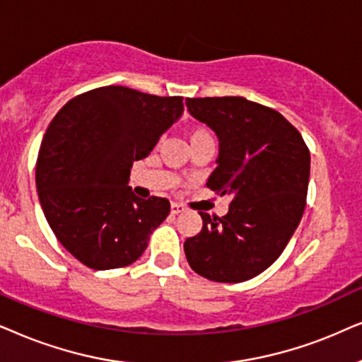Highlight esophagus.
Segmentation results:
<instances>
[{"mask_svg": "<svg viewBox=\"0 0 362 362\" xmlns=\"http://www.w3.org/2000/svg\"><path fill=\"white\" fill-rule=\"evenodd\" d=\"M170 211L173 215H178V214H182V211H185V206L182 204H177V202H173V204L170 205Z\"/></svg>", "mask_w": 362, "mask_h": 362, "instance_id": "1", "label": "esophagus"}]
</instances>
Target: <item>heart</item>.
<instances>
[{
    "label": "heart",
    "mask_w": 362,
    "mask_h": 362,
    "mask_svg": "<svg viewBox=\"0 0 362 362\" xmlns=\"http://www.w3.org/2000/svg\"><path fill=\"white\" fill-rule=\"evenodd\" d=\"M206 136H210V132L206 131V129H204V127H195V129H192V131L189 132L190 142H194V141H197V139H200V137H206Z\"/></svg>",
    "instance_id": "heart-1"
}]
</instances>
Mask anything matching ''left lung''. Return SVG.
Listing matches in <instances>:
<instances>
[{
  "instance_id": "1",
  "label": "left lung",
  "mask_w": 362,
  "mask_h": 362,
  "mask_svg": "<svg viewBox=\"0 0 362 362\" xmlns=\"http://www.w3.org/2000/svg\"><path fill=\"white\" fill-rule=\"evenodd\" d=\"M218 137L206 187L230 195L225 216L199 211L204 226L184 243L195 273L218 283L252 279L276 262L300 225L310 182V151L281 114L245 98L185 100Z\"/></svg>"
}]
</instances>
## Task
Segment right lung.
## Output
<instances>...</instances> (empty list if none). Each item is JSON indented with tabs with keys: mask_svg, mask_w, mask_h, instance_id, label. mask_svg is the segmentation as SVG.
<instances>
[{
	"mask_svg": "<svg viewBox=\"0 0 362 362\" xmlns=\"http://www.w3.org/2000/svg\"><path fill=\"white\" fill-rule=\"evenodd\" d=\"M182 99L105 86L71 99L51 120L36 163L37 195L56 238L86 267L134 263L167 218L170 202L139 199L129 177L184 112Z\"/></svg>",
	"mask_w": 362,
	"mask_h": 362,
	"instance_id": "add662e5",
	"label": "right lung"
}]
</instances>
